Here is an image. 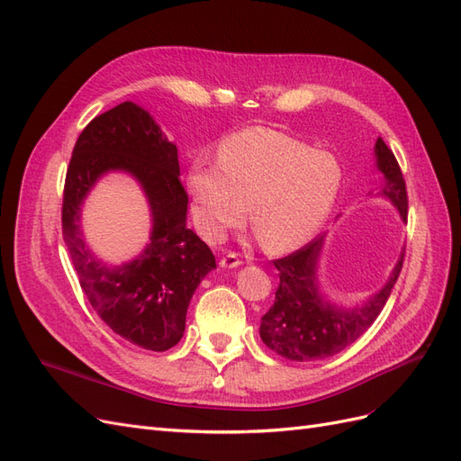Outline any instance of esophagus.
Wrapping results in <instances>:
<instances>
[{"label": "esophagus", "instance_id": "esophagus-1", "mask_svg": "<svg viewBox=\"0 0 461 461\" xmlns=\"http://www.w3.org/2000/svg\"><path fill=\"white\" fill-rule=\"evenodd\" d=\"M219 265L222 269H236V267H240V265H242V259L236 254H227V256L221 258Z\"/></svg>", "mask_w": 461, "mask_h": 461}]
</instances>
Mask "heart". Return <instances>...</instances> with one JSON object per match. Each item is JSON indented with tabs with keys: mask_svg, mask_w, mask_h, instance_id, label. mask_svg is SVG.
<instances>
[{
	"mask_svg": "<svg viewBox=\"0 0 461 461\" xmlns=\"http://www.w3.org/2000/svg\"><path fill=\"white\" fill-rule=\"evenodd\" d=\"M342 186V167L329 151L267 127L222 138L217 163L190 165L192 215L207 240L219 242L246 215L261 246L288 252L325 225Z\"/></svg>",
	"mask_w": 461,
	"mask_h": 461,
	"instance_id": "b5f03b06",
	"label": "heart"
}]
</instances>
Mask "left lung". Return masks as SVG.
I'll return each instance as SVG.
<instances>
[{
    "label": "left lung",
    "instance_id": "left-lung-1",
    "mask_svg": "<svg viewBox=\"0 0 461 461\" xmlns=\"http://www.w3.org/2000/svg\"><path fill=\"white\" fill-rule=\"evenodd\" d=\"M376 169L383 175L371 196L393 203L402 221L408 219V192L394 153L383 138L375 144ZM325 236L300 248L298 252L273 261L278 269V288L275 303L261 317L259 337L265 346L290 361H315L337 356L356 342L379 317L402 271L403 252L381 290L354 308L330 303L319 290L317 265Z\"/></svg>",
    "mask_w": 461,
    "mask_h": 461
}]
</instances>
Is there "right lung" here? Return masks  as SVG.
Segmentation results:
<instances>
[{
    "mask_svg": "<svg viewBox=\"0 0 461 461\" xmlns=\"http://www.w3.org/2000/svg\"><path fill=\"white\" fill-rule=\"evenodd\" d=\"M111 170L134 176L152 213L145 252L121 266L97 258L79 230L81 203ZM176 146L146 109L124 102L97 115L80 132L63 192V239L78 281L104 323L124 340L165 352L185 334L188 303L215 256L186 227L188 194L180 183Z\"/></svg>",
    "mask_w": 461,
    "mask_h": 461,
    "instance_id": "obj_1",
    "label": "right lung"
}]
</instances>
